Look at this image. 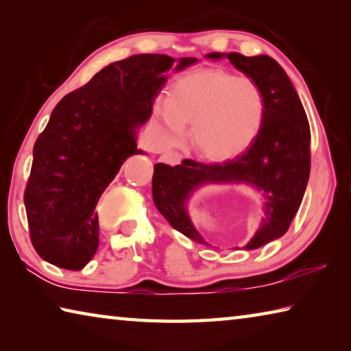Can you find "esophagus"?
<instances>
[{
    "label": "esophagus",
    "mask_w": 351,
    "mask_h": 351,
    "mask_svg": "<svg viewBox=\"0 0 351 351\" xmlns=\"http://www.w3.org/2000/svg\"><path fill=\"white\" fill-rule=\"evenodd\" d=\"M161 159L164 162H167L170 165H176V164L181 162V154L176 153V152H165L161 156Z\"/></svg>",
    "instance_id": "obj_1"
}]
</instances>
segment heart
Returning <instances> with one entry per match:
<instances>
[{
  "mask_svg": "<svg viewBox=\"0 0 351 351\" xmlns=\"http://www.w3.org/2000/svg\"><path fill=\"white\" fill-rule=\"evenodd\" d=\"M164 144H176L192 122L190 138L207 159L223 161L246 150L266 121V96L249 75L206 69L176 80L154 104Z\"/></svg>",
  "mask_w": 351,
  "mask_h": 351,
  "instance_id": "obj_1",
  "label": "heart"
}]
</instances>
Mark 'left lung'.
I'll use <instances>...</instances> for the list:
<instances>
[{"label":"left lung","mask_w":351,"mask_h":351,"mask_svg":"<svg viewBox=\"0 0 351 351\" xmlns=\"http://www.w3.org/2000/svg\"><path fill=\"white\" fill-rule=\"evenodd\" d=\"M226 57L260 83L266 96V121L258 138L240 156L204 164L184 159L180 165L156 164L152 181L158 210L178 232L207 245L186 212L190 195L204 184H251L265 198V218L245 249H257L287 232L304 198L311 169L310 123L287 73L268 56L245 57L239 52H212Z\"/></svg>","instance_id":"left-lung-1"}]
</instances>
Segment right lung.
Wrapping results in <instances>:
<instances>
[{
    "label": "right lung",
    "mask_w": 351,
    "mask_h": 351,
    "mask_svg": "<svg viewBox=\"0 0 351 351\" xmlns=\"http://www.w3.org/2000/svg\"><path fill=\"white\" fill-rule=\"evenodd\" d=\"M175 58L139 54L110 63L64 96L34 145L25 190L29 234L41 258L79 271L99 246L96 206L133 154L138 128L150 119L154 97ZM197 62L182 57L175 71Z\"/></svg>",
    "instance_id": "obj_1"
}]
</instances>
